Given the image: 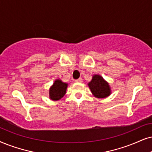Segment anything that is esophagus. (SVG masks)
Returning a JSON list of instances; mask_svg holds the SVG:
<instances>
[{"label":"esophagus","instance_id":"esophagus-1","mask_svg":"<svg viewBox=\"0 0 152 152\" xmlns=\"http://www.w3.org/2000/svg\"><path fill=\"white\" fill-rule=\"evenodd\" d=\"M75 81L78 82V83H81V82H83V78H78V79L75 80Z\"/></svg>","mask_w":152,"mask_h":152}]
</instances>
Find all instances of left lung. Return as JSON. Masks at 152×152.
<instances>
[{"mask_svg": "<svg viewBox=\"0 0 152 152\" xmlns=\"http://www.w3.org/2000/svg\"><path fill=\"white\" fill-rule=\"evenodd\" d=\"M88 86L92 93L98 98L108 97L111 93L109 84L99 75L93 76V79L88 83Z\"/></svg>", "mask_w": 152, "mask_h": 152, "instance_id": "obj_1", "label": "left lung"}]
</instances>
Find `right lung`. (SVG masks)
Wrapping results in <instances>:
<instances>
[{
    "label": "right lung",
    "mask_w": 152,
    "mask_h": 152,
    "mask_svg": "<svg viewBox=\"0 0 152 152\" xmlns=\"http://www.w3.org/2000/svg\"><path fill=\"white\" fill-rule=\"evenodd\" d=\"M67 84L60 80H56L50 89V98L53 100L60 99L66 93Z\"/></svg>",
    "instance_id": "add662e5"
}]
</instances>
